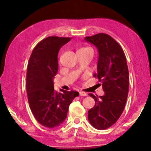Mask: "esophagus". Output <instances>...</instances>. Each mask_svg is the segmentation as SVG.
Returning <instances> with one entry per match:
<instances>
[{
	"instance_id": "esophagus-1",
	"label": "esophagus",
	"mask_w": 151,
	"mask_h": 151,
	"mask_svg": "<svg viewBox=\"0 0 151 151\" xmlns=\"http://www.w3.org/2000/svg\"><path fill=\"white\" fill-rule=\"evenodd\" d=\"M79 95H80L81 96H86V93L84 92V91H79Z\"/></svg>"
}]
</instances>
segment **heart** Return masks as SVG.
<instances>
[{
	"label": "heart",
	"instance_id": "obj_1",
	"mask_svg": "<svg viewBox=\"0 0 151 151\" xmlns=\"http://www.w3.org/2000/svg\"><path fill=\"white\" fill-rule=\"evenodd\" d=\"M91 50V49L90 47H82V48H80L79 50Z\"/></svg>",
	"mask_w": 151,
	"mask_h": 151
}]
</instances>
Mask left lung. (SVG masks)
I'll use <instances>...</instances> for the list:
<instances>
[{
	"label": "left lung",
	"mask_w": 151,
	"mask_h": 151,
	"mask_svg": "<svg viewBox=\"0 0 151 151\" xmlns=\"http://www.w3.org/2000/svg\"><path fill=\"white\" fill-rule=\"evenodd\" d=\"M99 51L97 74L105 93L104 96H89L95 105L88 111V120L98 130L113 126L122 114L127 100L129 87V73L125 53L113 37L105 33L85 37Z\"/></svg>",
	"instance_id": "left-lung-1"
}]
</instances>
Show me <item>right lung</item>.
<instances>
[{
	"label": "right lung",
	"mask_w": 151,
	"mask_h": 151,
	"mask_svg": "<svg viewBox=\"0 0 151 151\" xmlns=\"http://www.w3.org/2000/svg\"><path fill=\"white\" fill-rule=\"evenodd\" d=\"M72 38L50 36L35 47L29 59L26 75V91L29 106L38 123L50 129L65 120L70 104L79 96L75 91L58 93L53 87L58 73V55L60 48Z\"/></svg>",
	"instance_id": "obj_1"
}]
</instances>
